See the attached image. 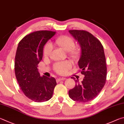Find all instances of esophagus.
Instances as JSON below:
<instances>
[{"mask_svg":"<svg viewBox=\"0 0 124 124\" xmlns=\"http://www.w3.org/2000/svg\"><path fill=\"white\" fill-rule=\"evenodd\" d=\"M65 79V78L62 77V78H59L56 79V81H57V82H60L61 81H64Z\"/></svg>","mask_w":124,"mask_h":124,"instance_id":"obj_1","label":"esophagus"}]
</instances>
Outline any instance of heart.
<instances>
[{
	"label": "heart",
	"mask_w": 124,
	"mask_h": 124,
	"mask_svg": "<svg viewBox=\"0 0 124 124\" xmlns=\"http://www.w3.org/2000/svg\"><path fill=\"white\" fill-rule=\"evenodd\" d=\"M54 44L68 52L69 56L73 59H78L81 53V49L78 46H75V41L72 38L69 36H62L56 39L54 41ZM52 49V46L50 43H47L43 48V54L45 56L50 55ZM72 62L69 60L57 62L54 65V69L59 74H65L72 67Z\"/></svg>",
	"instance_id": "obj_1"
}]
</instances>
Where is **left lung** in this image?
Returning a JSON list of instances; mask_svg holds the SVG:
<instances>
[{"label":"left lung","instance_id":"left-lung-1","mask_svg":"<svg viewBox=\"0 0 124 124\" xmlns=\"http://www.w3.org/2000/svg\"><path fill=\"white\" fill-rule=\"evenodd\" d=\"M69 32L81 47L78 66L84 75L81 82L74 79L76 85L69 91L73 101L86 102L97 96L105 85L107 77V67L103 47L98 39L84 30H71Z\"/></svg>","mask_w":124,"mask_h":124}]
</instances>
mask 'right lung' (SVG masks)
Returning a JSON list of instances; mask_svg holds the SVG:
<instances>
[{
	"label": "right lung",
	"mask_w": 124,
	"mask_h": 124,
	"mask_svg": "<svg viewBox=\"0 0 124 124\" xmlns=\"http://www.w3.org/2000/svg\"><path fill=\"white\" fill-rule=\"evenodd\" d=\"M55 31L40 30L27 35L17 47L15 72L21 90L26 96L36 102L51 99L56 85L54 77L41 76L38 65L42 60L45 45Z\"/></svg>",
	"instance_id": "right-lung-1"
}]
</instances>
